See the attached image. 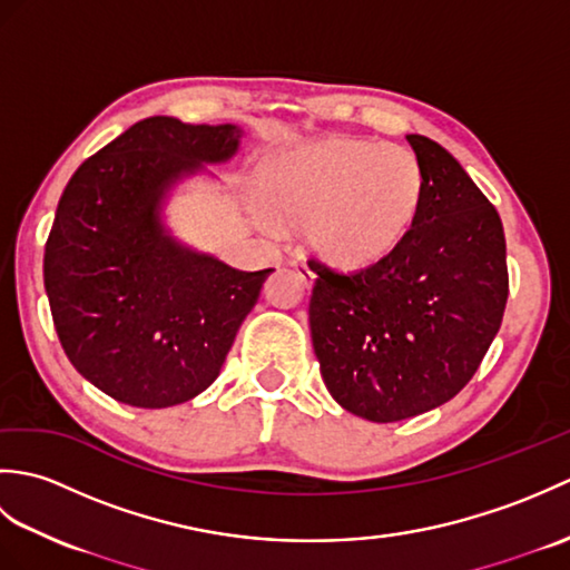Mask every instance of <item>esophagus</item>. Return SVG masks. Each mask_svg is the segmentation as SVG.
I'll return each mask as SVG.
<instances>
[{
	"label": "esophagus",
	"mask_w": 570,
	"mask_h": 570,
	"mask_svg": "<svg viewBox=\"0 0 570 570\" xmlns=\"http://www.w3.org/2000/svg\"><path fill=\"white\" fill-rule=\"evenodd\" d=\"M292 266L296 269V274H298L301 282H304L306 286H311V284H313V278H316V274H313V269H311V266H308L304 259H294V262H292Z\"/></svg>",
	"instance_id": "obj_1"
}]
</instances>
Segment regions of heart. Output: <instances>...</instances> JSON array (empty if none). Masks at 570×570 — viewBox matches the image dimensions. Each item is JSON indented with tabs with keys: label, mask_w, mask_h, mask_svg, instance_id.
Instances as JSON below:
<instances>
[{
	"label": "heart",
	"mask_w": 570,
	"mask_h": 570,
	"mask_svg": "<svg viewBox=\"0 0 570 570\" xmlns=\"http://www.w3.org/2000/svg\"><path fill=\"white\" fill-rule=\"evenodd\" d=\"M421 161L399 144L323 139L262 166V200L278 227L308 225L321 259L343 269L377 264L402 245L423 200Z\"/></svg>",
	"instance_id": "b5f03b06"
}]
</instances>
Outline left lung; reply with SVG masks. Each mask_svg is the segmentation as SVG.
Instances as JSON below:
<instances>
[{
  "label": "left lung",
  "instance_id": "1",
  "mask_svg": "<svg viewBox=\"0 0 570 570\" xmlns=\"http://www.w3.org/2000/svg\"><path fill=\"white\" fill-rule=\"evenodd\" d=\"M423 200L390 257L353 274L316 272L308 321L323 382L350 414L374 423L419 416L478 372L504 316L510 276L502 220L451 154L406 135Z\"/></svg>",
  "mask_w": 570,
  "mask_h": 570
}]
</instances>
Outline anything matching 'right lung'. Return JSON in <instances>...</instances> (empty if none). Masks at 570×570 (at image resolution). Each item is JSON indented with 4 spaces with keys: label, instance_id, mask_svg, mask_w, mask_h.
<instances>
[{
    "label": "right lung",
    "instance_id": "add662e5",
    "mask_svg": "<svg viewBox=\"0 0 570 570\" xmlns=\"http://www.w3.org/2000/svg\"><path fill=\"white\" fill-rule=\"evenodd\" d=\"M242 129L149 117L92 154L58 200L43 284L56 333L85 380L117 402L166 409L220 374L266 274L168 235L166 193L233 159Z\"/></svg>",
    "mask_w": 570,
    "mask_h": 570
}]
</instances>
